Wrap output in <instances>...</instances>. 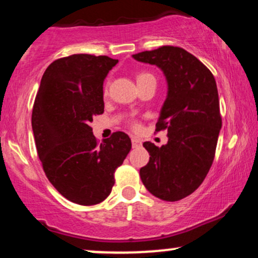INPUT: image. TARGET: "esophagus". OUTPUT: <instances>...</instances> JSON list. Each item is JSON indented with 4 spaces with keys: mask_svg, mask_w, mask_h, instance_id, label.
<instances>
[{
    "mask_svg": "<svg viewBox=\"0 0 258 258\" xmlns=\"http://www.w3.org/2000/svg\"><path fill=\"white\" fill-rule=\"evenodd\" d=\"M131 141H132V147L133 148H138V147L142 146L141 139H138V138H136V137H132Z\"/></svg>",
    "mask_w": 258,
    "mask_h": 258,
    "instance_id": "34e87169",
    "label": "esophagus"
}]
</instances>
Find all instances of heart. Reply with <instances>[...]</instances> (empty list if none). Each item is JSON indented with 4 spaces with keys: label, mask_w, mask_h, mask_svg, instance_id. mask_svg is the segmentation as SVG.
Instances as JSON below:
<instances>
[{
    "label": "heart",
    "mask_w": 258,
    "mask_h": 258,
    "mask_svg": "<svg viewBox=\"0 0 258 258\" xmlns=\"http://www.w3.org/2000/svg\"><path fill=\"white\" fill-rule=\"evenodd\" d=\"M136 79H137V84H142V82L147 81V80H155L153 74H150L148 72H139L137 75H136ZM109 87H110V82L108 81L104 86V90H103V94H104L105 97L108 96V93H109ZM131 127L133 130H138L141 126H139L137 122H135V121H132Z\"/></svg>",
    "instance_id": "b5f03b06"
}]
</instances>
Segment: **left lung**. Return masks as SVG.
Returning <instances> with one entry per match:
<instances>
[{"instance_id":"8db88e82","label":"left lung","mask_w":258,"mask_h":258,"mask_svg":"<svg viewBox=\"0 0 258 258\" xmlns=\"http://www.w3.org/2000/svg\"><path fill=\"white\" fill-rule=\"evenodd\" d=\"M158 65L167 79L168 93L155 132L166 131V146L144 142L149 162L139 170L154 197L178 201L194 193L214 162L222 127L216 80L209 68L180 47L161 46L133 54Z\"/></svg>"}]
</instances>
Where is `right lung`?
I'll return each mask as SVG.
<instances>
[{"label": "right lung", "instance_id": "obj_1", "mask_svg": "<svg viewBox=\"0 0 258 258\" xmlns=\"http://www.w3.org/2000/svg\"><path fill=\"white\" fill-rule=\"evenodd\" d=\"M117 59L73 54L44 72L32 108L37 155L52 185L72 203L91 206L111 193L131 139L114 132L99 143L91 122L104 112L103 82Z\"/></svg>", "mask_w": 258, "mask_h": 258}]
</instances>
